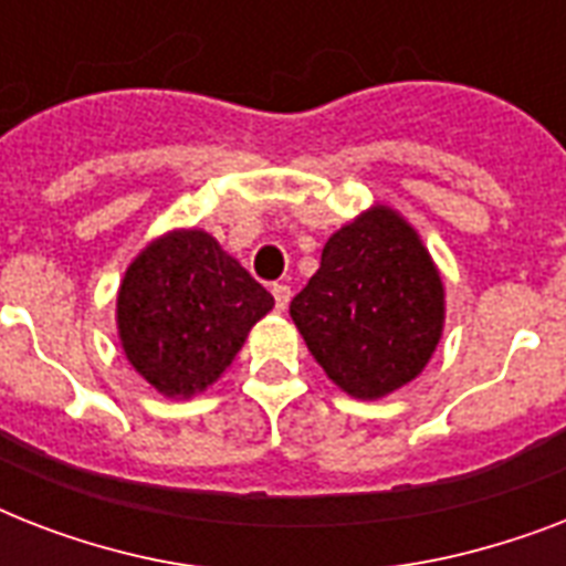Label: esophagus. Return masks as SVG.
Returning a JSON list of instances; mask_svg holds the SVG:
<instances>
[{
  "label": "esophagus",
  "mask_w": 566,
  "mask_h": 566,
  "mask_svg": "<svg viewBox=\"0 0 566 566\" xmlns=\"http://www.w3.org/2000/svg\"><path fill=\"white\" fill-rule=\"evenodd\" d=\"M273 296H275V308L284 311L291 305V287L287 284H273Z\"/></svg>",
  "instance_id": "esophagus-1"
}]
</instances>
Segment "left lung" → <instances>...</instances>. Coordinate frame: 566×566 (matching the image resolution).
<instances>
[{
	"instance_id": "1",
	"label": "left lung",
	"mask_w": 566,
	"mask_h": 566,
	"mask_svg": "<svg viewBox=\"0 0 566 566\" xmlns=\"http://www.w3.org/2000/svg\"><path fill=\"white\" fill-rule=\"evenodd\" d=\"M291 317L344 394L385 399L431 361L447 323V287L417 229L376 202L326 240Z\"/></svg>"
}]
</instances>
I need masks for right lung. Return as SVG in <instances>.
<instances>
[{
    "label": "right lung",
    "instance_id": "add662e5",
    "mask_svg": "<svg viewBox=\"0 0 566 566\" xmlns=\"http://www.w3.org/2000/svg\"><path fill=\"white\" fill-rule=\"evenodd\" d=\"M273 296L205 229L146 243L117 291L126 361L167 399H193L229 370Z\"/></svg>",
    "mask_w": 566,
    "mask_h": 566
}]
</instances>
